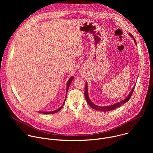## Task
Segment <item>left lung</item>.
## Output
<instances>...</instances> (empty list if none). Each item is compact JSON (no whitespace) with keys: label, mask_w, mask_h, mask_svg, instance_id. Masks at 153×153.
Here are the masks:
<instances>
[{"label":"left lung","mask_w":153,"mask_h":153,"mask_svg":"<svg viewBox=\"0 0 153 153\" xmlns=\"http://www.w3.org/2000/svg\"><path fill=\"white\" fill-rule=\"evenodd\" d=\"M129 35L132 37V39H133V40L135 43V45H136V42L134 38V37L132 36V34H131L130 33H129ZM135 86L136 85H134L133 86V89L131 90L130 93H129V94L126 96V97H125V99H124L123 100L119 102H117L116 103H114L113 105H108V106H98L97 105H95L93 102H92V101L90 100V97H89V96H88V84H87V83L86 82L85 83V99H86V100L87 102V103H88V105L93 109H94V110H98V111H103V112H106V111H111V110H114V109H116L118 107H119L122 104H124L125 103L127 102L131 96L132 94H133V92L134 90V88H135Z\"/></svg>","instance_id":"left-lung-1"}]
</instances>
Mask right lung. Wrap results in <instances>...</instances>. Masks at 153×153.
<instances>
[{
  "label": "right lung",
  "instance_id": "1",
  "mask_svg": "<svg viewBox=\"0 0 153 153\" xmlns=\"http://www.w3.org/2000/svg\"><path fill=\"white\" fill-rule=\"evenodd\" d=\"M73 79H74V77H73V76H71V77H70L69 80H68V82H67V91H66V96H65V100H64V102H63V103L62 105L60 108H59L58 109H57V110H54V111H39V113H43V114H50L56 113L57 112H58L59 111H60V110H61V109H62V108L63 107V105L65 104V100H66V98H67V91H68V89H69V87H70V85H71V82H72V80H73Z\"/></svg>",
  "mask_w": 153,
  "mask_h": 153
}]
</instances>
